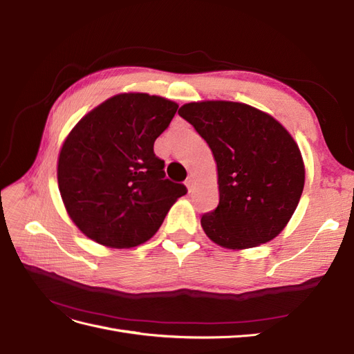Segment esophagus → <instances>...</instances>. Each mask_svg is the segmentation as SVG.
Listing matches in <instances>:
<instances>
[{"instance_id": "obj_1", "label": "esophagus", "mask_w": 354, "mask_h": 354, "mask_svg": "<svg viewBox=\"0 0 354 354\" xmlns=\"http://www.w3.org/2000/svg\"><path fill=\"white\" fill-rule=\"evenodd\" d=\"M194 186H195V180H194V177H189V178L186 180V187H187V190H189V192H192V190H194Z\"/></svg>"}]
</instances>
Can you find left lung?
<instances>
[{
	"instance_id": "obj_1",
	"label": "left lung",
	"mask_w": 354,
	"mask_h": 354,
	"mask_svg": "<svg viewBox=\"0 0 354 354\" xmlns=\"http://www.w3.org/2000/svg\"><path fill=\"white\" fill-rule=\"evenodd\" d=\"M178 115L208 143L217 164L218 205L201 218L207 236L229 250L274 239L304 189V160L292 136L272 115L239 102H192Z\"/></svg>"
}]
</instances>
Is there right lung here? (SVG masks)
<instances>
[{
  "label": "right lung",
  "instance_id": "1",
  "mask_svg": "<svg viewBox=\"0 0 354 354\" xmlns=\"http://www.w3.org/2000/svg\"><path fill=\"white\" fill-rule=\"evenodd\" d=\"M178 104L147 93H121L82 116L62 145L59 190L85 236L109 248L151 239L185 185L165 178L153 143Z\"/></svg>",
  "mask_w": 354,
  "mask_h": 354
}]
</instances>
